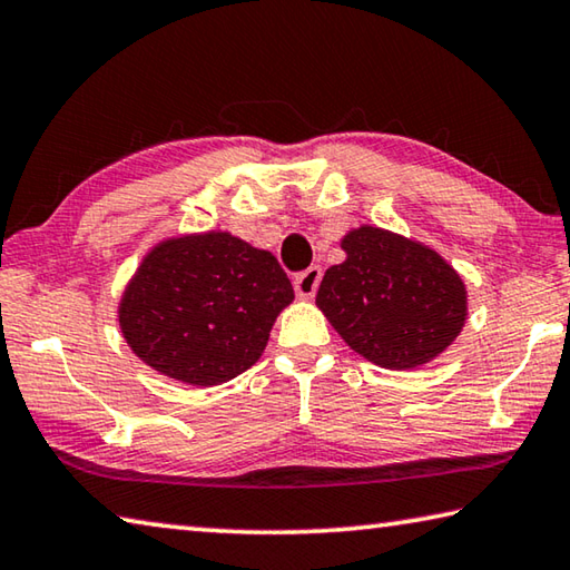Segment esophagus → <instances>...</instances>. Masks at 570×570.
Listing matches in <instances>:
<instances>
[{"label":"esophagus","mask_w":570,"mask_h":570,"mask_svg":"<svg viewBox=\"0 0 570 570\" xmlns=\"http://www.w3.org/2000/svg\"><path fill=\"white\" fill-rule=\"evenodd\" d=\"M321 279H323V267L321 265H313V267H307V269H303L301 275H295V293H297V297H313L315 293H317V285H321Z\"/></svg>","instance_id":"obj_1"}]
</instances>
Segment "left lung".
<instances>
[{
	"instance_id": "8db88e82",
	"label": "left lung",
	"mask_w": 570,
	"mask_h": 570,
	"mask_svg": "<svg viewBox=\"0 0 570 570\" xmlns=\"http://www.w3.org/2000/svg\"><path fill=\"white\" fill-rule=\"evenodd\" d=\"M343 249L347 259L325 269L315 303L355 353L405 371L463 331L465 285L435 249L367 225L345 235Z\"/></svg>"
}]
</instances>
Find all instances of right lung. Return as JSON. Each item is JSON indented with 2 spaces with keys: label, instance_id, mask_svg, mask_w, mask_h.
<instances>
[{
  "label": "right lung",
  "instance_id": "right-lung-1",
  "mask_svg": "<svg viewBox=\"0 0 570 570\" xmlns=\"http://www.w3.org/2000/svg\"><path fill=\"white\" fill-rule=\"evenodd\" d=\"M293 297L287 273L267 249L229 233L185 235L142 259L119 303V325L149 367L209 387L257 363Z\"/></svg>",
  "mask_w": 570,
  "mask_h": 570
}]
</instances>
